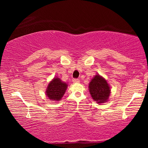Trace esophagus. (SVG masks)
Wrapping results in <instances>:
<instances>
[{"label": "esophagus", "mask_w": 148, "mask_h": 148, "mask_svg": "<svg viewBox=\"0 0 148 148\" xmlns=\"http://www.w3.org/2000/svg\"><path fill=\"white\" fill-rule=\"evenodd\" d=\"M72 82H73L74 83H79V79H77V78H74L73 79H72Z\"/></svg>", "instance_id": "esophagus-1"}]
</instances>
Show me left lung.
I'll return each mask as SVG.
<instances>
[{"instance_id":"obj_1","label":"left lung","mask_w":148,"mask_h":148,"mask_svg":"<svg viewBox=\"0 0 148 148\" xmlns=\"http://www.w3.org/2000/svg\"><path fill=\"white\" fill-rule=\"evenodd\" d=\"M89 92L92 99L97 103H103L108 99L110 89L106 80L99 75H96L89 85Z\"/></svg>"}]
</instances>
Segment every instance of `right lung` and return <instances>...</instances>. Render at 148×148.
Wrapping results in <instances>:
<instances>
[{
  "instance_id": "obj_1",
  "label": "right lung",
  "mask_w": 148,
  "mask_h": 148,
  "mask_svg": "<svg viewBox=\"0 0 148 148\" xmlns=\"http://www.w3.org/2000/svg\"><path fill=\"white\" fill-rule=\"evenodd\" d=\"M66 88V84L62 82L59 78L55 77L48 84L46 91V95L51 101H60Z\"/></svg>"
}]
</instances>
